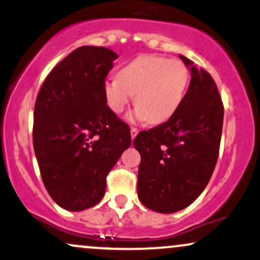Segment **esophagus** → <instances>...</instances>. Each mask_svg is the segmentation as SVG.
Segmentation results:
<instances>
[{
    "instance_id": "34e87169",
    "label": "esophagus",
    "mask_w": 260,
    "mask_h": 260,
    "mask_svg": "<svg viewBox=\"0 0 260 260\" xmlns=\"http://www.w3.org/2000/svg\"><path fill=\"white\" fill-rule=\"evenodd\" d=\"M138 132H139V131L137 129V128H134V127L131 128V138H132V139L136 138L137 134H138Z\"/></svg>"
}]
</instances>
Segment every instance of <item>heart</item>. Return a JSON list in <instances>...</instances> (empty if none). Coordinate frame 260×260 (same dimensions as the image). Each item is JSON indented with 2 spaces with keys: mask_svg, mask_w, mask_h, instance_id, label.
<instances>
[{
  "mask_svg": "<svg viewBox=\"0 0 260 260\" xmlns=\"http://www.w3.org/2000/svg\"><path fill=\"white\" fill-rule=\"evenodd\" d=\"M189 71L180 59L160 56H138L122 66L116 78L104 82V95L112 112L122 113L132 103L131 120L166 122L181 106L186 95Z\"/></svg>",
  "mask_w": 260,
  "mask_h": 260,
  "instance_id": "obj_1",
  "label": "heart"
}]
</instances>
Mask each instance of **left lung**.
<instances>
[{
	"instance_id": "8db88e82",
	"label": "left lung",
	"mask_w": 260,
	"mask_h": 260,
	"mask_svg": "<svg viewBox=\"0 0 260 260\" xmlns=\"http://www.w3.org/2000/svg\"><path fill=\"white\" fill-rule=\"evenodd\" d=\"M190 83L181 106L170 120L142 131L133 145L140 154L138 198L162 214L187 208L207 187L219 156L223 106L207 71L189 58Z\"/></svg>"
}]
</instances>
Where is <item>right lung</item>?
Segmentation results:
<instances>
[{
    "instance_id": "obj_1",
    "label": "right lung",
    "mask_w": 260,
    "mask_h": 260,
    "mask_svg": "<svg viewBox=\"0 0 260 260\" xmlns=\"http://www.w3.org/2000/svg\"><path fill=\"white\" fill-rule=\"evenodd\" d=\"M117 53L80 46L50 72L34 109L32 143L43 182L68 211L103 199L106 176L131 145V131L106 105L104 82Z\"/></svg>"
}]
</instances>
